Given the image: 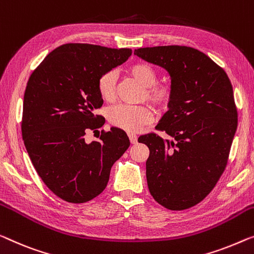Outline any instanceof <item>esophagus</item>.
<instances>
[{"label":"esophagus","instance_id":"esophagus-1","mask_svg":"<svg viewBox=\"0 0 254 254\" xmlns=\"http://www.w3.org/2000/svg\"><path fill=\"white\" fill-rule=\"evenodd\" d=\"M128 138H130V141L132 145H134V143L138 142V137L135 134H128Z\"/></svg>","mask_w":254,"mask_h":254}]
</instances>
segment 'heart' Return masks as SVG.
I'll return each mask as SVG.
<instances>
[{"label": "heart", "instance_id": "b5f03b06", "mask_svg": "<svg viewBox=\"0 0 254 254\" xmlns=\"http://www.w3.org/2000/svg\"><path fill=\"white\" fill-rule=\"evenodd\" d=\"M128 73L145 89V97L158 111L169 107L173 98L171 84H156L157 74L147 64H135L128 68ZM98 93L105 101H113L115 98V74L107 71L101 75L97 84ZM108 121L113 126L134 133L151 121V112L145 106L117 105L108 111Z\"/></svg>", "mask_w": 254, "mask_h": 254}]
</instances>
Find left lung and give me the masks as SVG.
<instances>
[{"mask_svg":"<svg viewBox=\"0 0 254 254\" xmlns=\"http://www.w3.org/2000/svg\"><path fill=\"white\" fill-rule=\"evenodd\" d=\"M134 55L168 71L173 98L156 126L172 139L148 133L146 162L151 196L169 210H186L210 194L228 161L237 128L233 86L205 54L180 45L140 48Z\"/></svg>","mask_w":254,"mask_h":254,"instance_id":"1","label":"left lung"}]
</instances>
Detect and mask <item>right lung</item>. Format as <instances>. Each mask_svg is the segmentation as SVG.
<instances>
[{
  "mask_svg": "<svg viewBox=\"0 0 254 254\" xmlns=\"http://www.w3.org/2000/svg\"><path fill=\"white\" fill-rule=\"evenodd\" d=\"M131 55V49L64 44L28 79L21 122L26 150L47 187L66 202L85 203L101 194L113 164L130 146L119 127L101 131L90 143L85 134L103 127V117L94 114L104 104L98 79Z\"/></svg>",
  "mask_w": 254,
  "mask_h": 254,
  "instance_id": "add662e5",
  "label": "right lung"
}]
</instances>
